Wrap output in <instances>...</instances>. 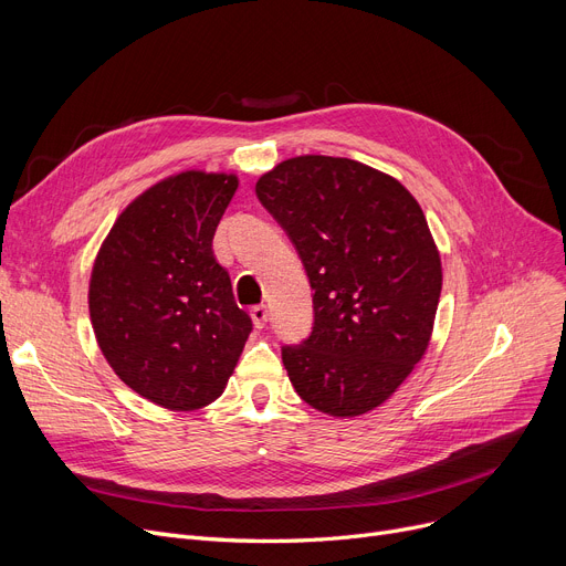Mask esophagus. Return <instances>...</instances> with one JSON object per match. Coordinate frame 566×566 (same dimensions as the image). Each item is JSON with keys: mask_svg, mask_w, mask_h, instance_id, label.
Here are the masks:
<instances>
[{"mask_svg": "<svg viewBox=\"0 0 566 566\" xmlns=\"http://www.w3.org/2000/svg\"><path fill=\"white\" fill-rule=\"evenodd\" d=\"M250 316H252V323H254V328H256V331L265 328V323H268V310H265L263 305L254 307V310L250 312Z\"/></svg>", "mask_w": 566, "mask_h": 566, "instance_id": "1", "label": "esophagus"}]
</instances>
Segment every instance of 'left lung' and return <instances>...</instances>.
<instances>
[{
  "label": "left lung",
  "instance_id": "1",
  "mask_svg": "<svg viewBox=\"0 0 566 566\" xmlns=\"http://www.w3.org/2000/svg\"><path fill=\"white\" fill-rule=\"evenodd\" d=\"M314 289V328L284 346L312 408L358 418L388 401L429 348L442 289L422 208L395 176L350 158L295 156L256 181Z\"/></svg>",
  "mask_w": 566,
  "mask_h": 566
}]
</instances>
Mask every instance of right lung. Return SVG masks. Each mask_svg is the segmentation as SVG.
Listing matches in <instances>:
<instances>
[{
    "mask_svg": "<svg viewBox=\"0 0 566 566\" xmlns=\"http://www.w3.org/2000/svg\"><path fill=\"white\" fill-rule=\"evenodd\" d=\"M238 176L186 169L116 218L88 280V316L107 365L167 410L213 403L250 337L213 235Z\"/></svg>",
    "mask_w": 566,
    "mask_h": 566,
    "instance_id": "add662e5",
    "label": "right lung"
}]
</instances>
